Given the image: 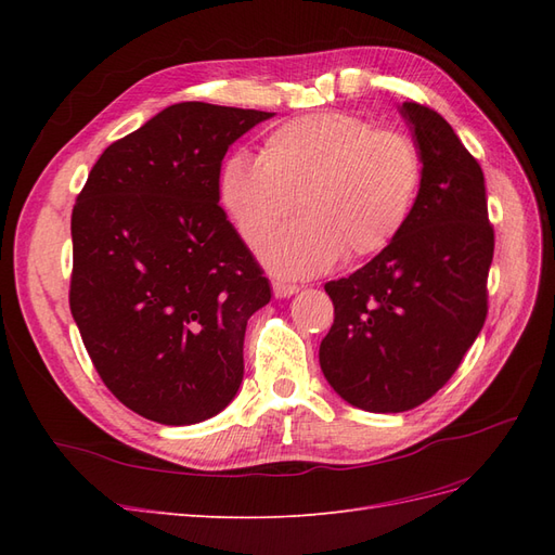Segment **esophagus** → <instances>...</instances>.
I'll list each match as a JSON object with an SVG mask.
<instances>
[{
	"label": "esophagus",
	"mask_w": 555,
	"mask_h": 555,
	"mask_svg": "<svg viewBox=\"0 0 555 555\" xmlns=\"http://www.w3.org/2000/svg\"><path fill=\"white\" fill-rule=\"evenodd\" d=\"M273 294H275V298H289V296L298 294V284H287L282 280H273Z\"/></svg>",
	"instance_id": "34e87169"
}]
</instances>
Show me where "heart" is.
<instances>
[{
  "instance_id": "1",
  "label": "heart",
  "mask_w": 555,
  "mask_h": 555,
  "mask_svg": "<svg viewBox=\"0 0 555 555\" xmlns=\"http://www.w3.org/2000/svg\"><path fill=\"white\" fill-rule=\"evenodd\" d=\"M422 180V153L405 133L319 111L275 127L259 159L245 150L229 155L217 192L249 247L287 220L296 198L304 217L263 245L261 261L278 275L310 278L389 247L410 222Z\"/></svg>"
}]
</instances>
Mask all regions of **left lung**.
Masks as SVG:
<instances>
[{
  "label": "left lung",
  "mask_w": 555,
  "mask_h": 555,
  "mask_svg": "<svg viewBox=\"0 0 555 555\" xmlns=\"http://www.w3.org/2000/svg\"><path fill=\"white\" fill-rule=\"evenodd\" d=\"M398 113L424 164L414 212L373 261L324 284L335 319L319 345L333 391L379 414L422 405L456 373L483 326L493 261L481 166L440 113Z\"/></svg>",
  "instance_id": "left-lung-1"
}]
</instances>
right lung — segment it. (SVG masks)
Listing matches in <instances>:
<instances>
[{
	"label": "right lung",
	"mask_w": 555,
	"mask_h": 555,
	"mask_svg": "<svg viewBox=\"0 0 555 555\" xmlns=\"http://www.w3.org/2000/svg\"><path fill=\"white\" fill-rule=\"evenodd\" d=\"M273 113L182 102L96 159L72 215L69 306L108 391L164 426L220 414L271 282L220 208L227 150Z\"/></svg>",
	"instance_id": "add662e5"
}]
</instances>
